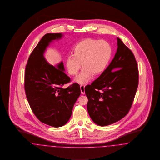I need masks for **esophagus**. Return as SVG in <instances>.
<instances>
[{
  "label": "esophagus",
  "mask_w": 160,
  "mask_h": 160,
  "mask_svg": "<svg viewBox=\"0 0 160 160\" xmlns=\"http://www.w3.org/2000/svg\"><path fill=\"white\" fill-rule=\"evenodd\" d=\"M80 88H81V92L82 94H85V85H80Z\"/></svg>",
  "instance_id": "34e87169"
}]
</instances>
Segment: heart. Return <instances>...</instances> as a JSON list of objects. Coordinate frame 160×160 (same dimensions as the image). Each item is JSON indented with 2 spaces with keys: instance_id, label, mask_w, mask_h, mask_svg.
<instances>
[{
  "instance_id": "1",
  "label": "heart",
  "mask_w": 160,
  "mask_h": 160,
  "mask_svg": "<svg viewBox=\"0 0 160 160\" xmlns=\"http://www.w3.org/2000/svg\"><path fill=\"white\" fill-rule=\"evenodd\" d=\"M112 49L104 40L87 38L73 46V56L66 59V66L70 75L75 76L81 66L84 67L75 81L79 84L88 82L94 75L101 74L107 68L111 57Z\"/></svg>"
}]
</instances>
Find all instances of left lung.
Returning a JSON list of instances; mask_svg holds the SVG:
<instances>
[{
  "instance_id": "1",
  "label": "left lung",
  "mask_w": 160,
  "mask_h": 160,
  "mask_svg": "<svg viewBox=\"0 0 160 160\" xmlns=\"http://www.w3.org/2000/svg\"><path fill=\"white\" fill-rule=\"evenodd\" d=\"M113 59L99 78L85 87L88 112L99 126L117 122L128 113L138 84V69L134 55L118 38Z\"/></svg>"
}]
</instances>
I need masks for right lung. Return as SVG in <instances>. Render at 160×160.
<instances>
[{
    "label": "right lung",
    "mask_w": 160,
    "mask_h": 160,
    "mask_svg": "<svg viewBox=\"0 0 160 160\" xmlns=\"http://www.w3.org/2000/svg\"><path fill=\"white\" fill-rule=\"evenodd\" d=\"M62 36L61 33H48L42 37L29 57L25 74L26 96L35 116L42 123L55 128L68 122L81 94L77 83L66 88L62 87L70 81L64 72L63 62L53 66L44 57L50 43Z\"/></svg>",
    "instance_id": "obj_1"
}]
</instances>
